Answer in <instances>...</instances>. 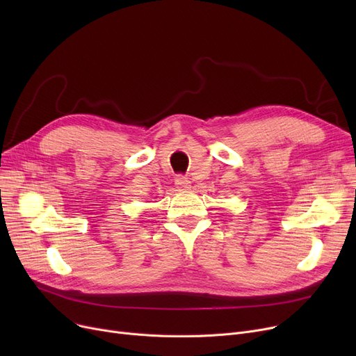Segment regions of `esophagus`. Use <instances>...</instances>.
Wrapping results in <instances>:
<instances>
[{"instance_id":"1","label":"esophagus","mask_w":356,"mask_h":356,"mask_svg":"<svg viewBox=\"0 0 356 356\" xmlns=\"http://www.w3.org/2000/svg\"><path fill=\"white\" fill-rule=\"evenodd\" d=\"M175 183L177 184V188H180V189H189V186H191V180L183 175H177L176 179H175Z\"/></svg>"}]
</instances>
